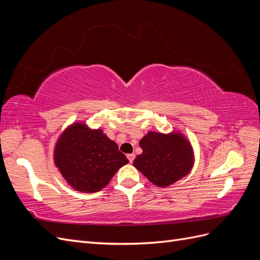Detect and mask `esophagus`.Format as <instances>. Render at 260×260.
<instances>
[{"mask_svg": "<svg viewBox=\"0 0 260 260\" xmlns=\"http://www.w3.org/2000/svg\"><path fill=\"white\" fill-rule=\"evenodd\" d=\"M127 157H128L129 161H130V162H132L133 160H135V157H136V155H135V154H128V155H127Z\"/></svg>", "mask_w": 260, "mask_h": 260, "instance_id": "esophagus-1", "label": "esophagus"}]
</instances>
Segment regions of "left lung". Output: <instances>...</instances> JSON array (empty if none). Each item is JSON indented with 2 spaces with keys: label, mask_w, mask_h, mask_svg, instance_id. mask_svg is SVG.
Masks as SVG:
<instances>
[{
  "label": "left lung",
  "mask_w": 260,
  "mask_h": 260,
  "mask_svg": "<svg viewBox=\"0 0 260 260\" xmlns=\"http://www.w3.org/2000/svg\"><path fill=\"white\" fill-rule=\"evenodd\" d=\"M139 144L143 153L137 156L133 165L157 186L177 182L188 175L194 165L192 145L180 132L164 135L149 131Z\"/></svg>",
  "instance_id": "8db88e82"
}]
</instances>
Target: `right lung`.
I'll list each match as a JSON object with an SVG mask.
<instances>
[{"label": "right lung", "mask_w": 260, "mask_h": 260, "mask_svg": "<svg viewBox=\"0 0 260 260\" xmlns=\"http://www.w3.org/2000/svg\"><path fill=\"white\" fill-rule=\"evenodd\" d=\"M117 143L101 129L76 122L61 133L54 148V164L75 190L99 192L117 170L128 164Z\"/></svg>", "instance_id": "1"}]
</instances>
